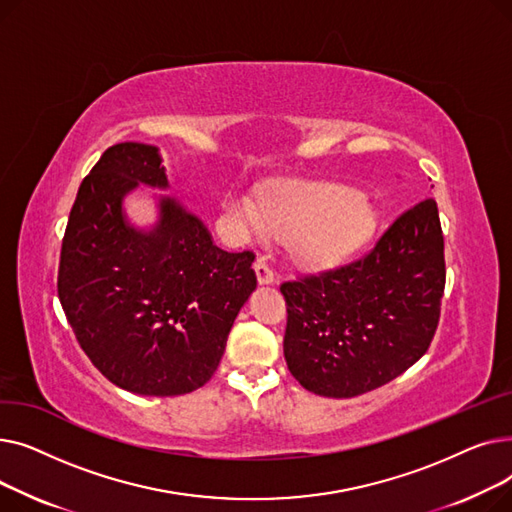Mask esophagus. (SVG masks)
<instances>
[{
  "label": "esophagus",
  "instance_id": "34e87169",
  "mask_svg": "<svg viewBox=\"0 0 512 512\" xmlns=\"http://www.w3.org/2000/svg\"><path fill=\"white\" fill-rule=\"evenodd\" d=\"M255 274H257V280H259V284H274V270L270 265H267V261L263 259V257H259L257 261H255Z\"/></svg>",
  "mask_w": 512,
  "mask_h": 512
}]
</instances>
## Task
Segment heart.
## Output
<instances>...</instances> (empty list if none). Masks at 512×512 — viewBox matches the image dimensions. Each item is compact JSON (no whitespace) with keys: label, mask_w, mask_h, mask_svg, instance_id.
I'll return each mask as SVG.
<instances>
[{"label":"heart","mask_w":512,"mask_h":512,"mask_svg":"<svg viewBox=\"0 0 512 512\" xmlns=\"http://www.w3.org/2000/svg\"><path fill=\"white\" fill-rule=\"evenodd\" d=\"M230 211L253 234L292 238V251L309 267L334 265L359 249L373 232L371 205L351 188L332 182L290 184L261 205L234 197Z\"/></svg>","instance_id":"b5f03b06"}]
</instances>
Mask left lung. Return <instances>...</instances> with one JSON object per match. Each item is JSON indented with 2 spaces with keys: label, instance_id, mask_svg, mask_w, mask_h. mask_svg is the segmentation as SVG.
<instances>
[{
  "label": "left lung",
  "instance_id": "left-lung-1",
  "mask_svg": "<svg viewBox=\"0 0 512 512\" xmlns=\"http://www.w3.org/2000/svg\"><path fill=\"white\" fill-rule=\"evenodd\" d=\"M444 284L438 205L423 199L398 215L365 257L280 286L290 373L330 398L392 382L432 344Z\"/></svg>",
  "mask_w": 512,
  "mask_h": 512
}]
</instances>
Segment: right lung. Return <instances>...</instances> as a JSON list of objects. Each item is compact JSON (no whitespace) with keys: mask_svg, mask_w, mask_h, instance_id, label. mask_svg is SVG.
<instances>
[{"mask_svg":"<svg viewBox=\"0 0 512 512\" xmlns=\"http://www.w3.org/2000/svg\"><path fill=\"white\" fill-rule=\"evenodd\" d=\"M139 184L168 188L159 149L118 143L78 188L62 240L58 297L74 336L112 384L143 396L209 382L230 328L257 286L251 251L213 245L195 213L159 199L151 230L122 201Z\"/></svg>","mask_w":512,"mask_h":512,"instance_id":"obj_1","label":"right lung"}]
</instances>
